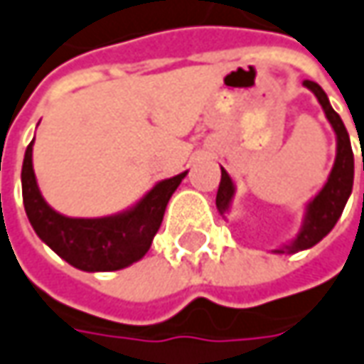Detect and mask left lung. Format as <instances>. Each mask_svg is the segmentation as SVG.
<instances>
[{
    "label": "left lung",
    "mask_w": 364,
    "mask_h": 364,
    "mask_svg": "<svg viewBox=\"0 0 364 364\" xmlns=\"http://www.w3.org/2000/svg\"><path fill=\"white\" fill-rule=\"evenodd\" d=\"M304 87H308L316 95V100L322 105L326 118H328L334 134H336V159H334V166L328 175V181L324 183V187L316 193V198L309 199L306 203L299 232L295 234L291 242L277 248V255H285V252L293 255V252H299V250H306V248L318 245L326 234L336 226L338 218L342 215V210H344L346 201L353 193V181H355V154H353L350 138H348V132H346L342 119L332 109L328 95L318 83L304 81ZM234 193H236L234 181L228 175V171L222 168V179H220V187H218V196H215V205H218V212L222 215L230 212Z\"/></svg>",
    "instance_id": "left-lung-1"
}]
</instances>
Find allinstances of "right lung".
Returning a JSON list of instances; mask_svg holds the SVG:
<instances>
[{
	"mask_svg": "<svg viewBox=\"0 0 364 364\" xmlns=\"http://www.w3.org/2000/svg\"><path fill=\"white\" fill-rule=\"evenodd\" d=\"M28 144L22 165V196L26 215L34 232L56 255L79 271H119L140 261L163 224L166 203L185 179L187 171L159 181L132 208L103 218H69L53 210L40 193Z\"/></svg>",
	"mask_w": 364,
	"mask_h": 364,
	"instance_id": "right-lung-1",
	"label": "right lung"
}]
</instances>
